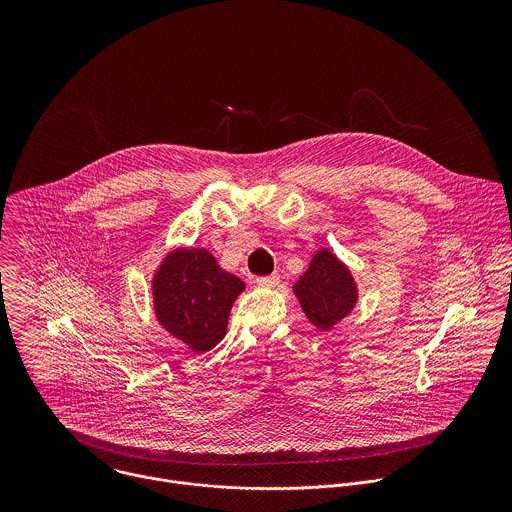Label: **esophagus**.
Here are the masks:
<instances>
[{"label":"esophagus","mask_w":512,"mask_h":512,"mask_svg":"<svg viewBox=\"0 0 512 512\" xmlns=\"http://www.w3.org/2000/svg\"><path fill=\"white\" fill-rule=\"evenodd\" d=\"M278 282H280V274H278V272H274V274H270V276L256 278V284L262 286V288H272V286H276Z\"/></svg>","instance_id":"1"}]
</instances>
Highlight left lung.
<instances>
[{"instance_id":"obj_1","label":"left lung","mask_w":512,"mask_h":512,"mask_svg":"<svg viewBox=\"0 0 512 512\" xmlns=\"http://www.w3.org/2000/svg\"><path fill=\"white\" fill-rule=\"evenodd\" d=\"M293 293L307 319L321 331H329L347 317L359 297L349 268L327 248L313 256Z\"/></svg>"}]
</instances>
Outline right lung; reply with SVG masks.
I'll use <instances>...</instances> for the list:
<instances>
[{
    "label": "right lung",
    "mask_w": 512,
    "mask_h": 512,
    "mask_svg": "<svg viewBox=\"0 0 512 512\" xmlns=\"http://www.w3.org/2000/svg\"><path fill=\"white\" fill-rule=\"evenodd\" d=\"M157 321L197 353L211 351L226 335L232 303L244 282L201 248H179L165 256L153 276Z\"/></svg>",
    "instance_id": "1"
}]
</instances>
